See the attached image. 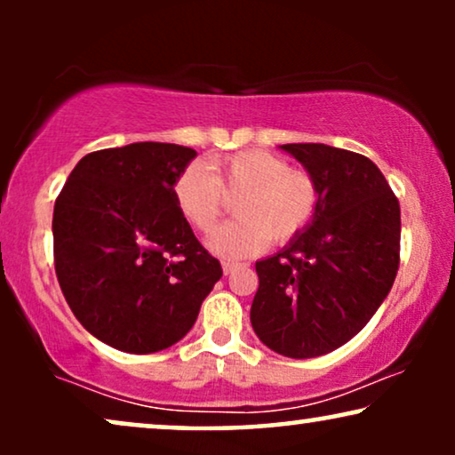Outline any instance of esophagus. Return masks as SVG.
Masks as SVG:
<instances>
[{
    "label": "esophagus",
    "mask_w": 455,
    "mask_h": 455,
    "mask_svg": "<svg viewBox=\"0 0 455 455\" xmlns=\"http://www.w3.org/2000/svg\"><path fill=\"white\" fill-rule=\"evenodd\" d=\"M221 267H223V273H226V275H229V273L238 271L242 265H240V263H234V260H223Z\"/></svg>",
    "instance_id": "34e87169"
}]
</instances>
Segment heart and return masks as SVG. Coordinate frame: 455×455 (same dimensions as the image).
<instances>
[{"label":"heart","instance_id":"1","mask_svg":"<svg viewBox=\"0 0 455 455\" xmlns=\"http://www.w3.org/2000/svg\"><path fill=\"white\" fill-rule=\"evenodd\" d=\"M226 196L240 220L211 235V251L226 259L251 257L269 244H285L313 223L321 186L307 170H296L275 153L242 151L186 165L173 182V201L196 232L209 234L226 213Z\"/></svg>","mask_w":455,"mask_h":455}]
</instances>
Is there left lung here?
Returning a JSON list of instances; mask_svg holds the SVG:
<instances>
[{
  "instance_id": "1",
  "label": "left lung",
  "mask_w": 455,
  "mask_h": 455,
  "mask_svg": "<svg viewBox=\"0 0 455 455\" xmlns=\"http://www.w3.org/2000/svg\"><path fill=\"white\" fill-rule=\"evenodd\" d=\"M321 186L315 220L257 263L254 333L273 352L315 358L350 341L400 267V203L369 157L319 142L282 145Z\"/></svg>"
}]
</instances>
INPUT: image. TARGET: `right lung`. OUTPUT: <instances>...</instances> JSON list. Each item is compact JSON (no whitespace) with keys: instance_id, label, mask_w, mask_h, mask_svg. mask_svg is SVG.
<instances>
[{"instance_id":"obj_1","label":"right lung","mask_w":455,"mask_h":455,"mask_svg":"<svg viewBox=\"0 0 455 455\" xmlns=\"http://www.w3.org/2000/svg\"><path fill=\"white\" fill-rule=\"evenodd\" d=\"M190 147L132 142L84 155L55 198L53 263L72 313L130 354L165 350L221 277L173 201Z\"/></svg>"}]
</instances>
